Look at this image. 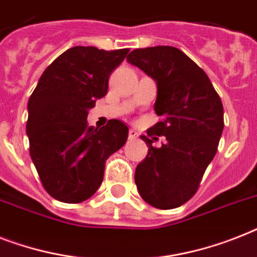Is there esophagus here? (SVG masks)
I'll list each match as a JSON object with an SVG mask.
<instances>
[{
	"label": "esophagus",
	"mask_w": 257,
	"mask_h": 257,
	"mask_svg": "<svg viewBox=\"0 0 257 257\" xmlns=\"http://www.w3.org/2000/svg\"><path fill=\"white\" fill-rule=\"evenodd\" d=\"M128 137H129V140L132 141V140H136L137 137H139V133H137V131H136V129H129Z\"/></svg>",
	"instance_id": "esophagus-1"
}]
</instances>
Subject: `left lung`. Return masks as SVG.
I'll list each match as a JSON object with an SVG mask.
<instances>
[{"instance_id":"obj_1","label":"left lung","mask_w":257,"mask_h":257,"mask_svg":"<svg viewBox=\"0 0 257 257\" xmlns=\"http://www.w3.org/2000/svg\"><path fill=\"white\" fill-rule=\"evenodd\" d=\"M126 60L157 81L154 110L162 118L147 133L167 137L156 148L151 143L158 138L141 136L149 149L136 168L135 182L153 207H179L197 193L218 150L224 126L222 100L206 72L176 47L136 49Z\"/></svg>"}]
</instances>
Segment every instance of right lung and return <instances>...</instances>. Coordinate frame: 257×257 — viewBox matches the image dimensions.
<instances>
[{"mask_svg": "<svg viewBox=\"0 0 257 257\" xmlns=\"http://www.w3.org/2000/svg\"><path fill=\"white\" fill-rule=\"evenodd\" d=\"M129 49L75 46L46 68L31 93L26 133L30 157L45 190L64 203H80L103 182L105 161L126 143L128 126L87 122L89 108L108 92L112 71Z\"/></svg>", "mask_w": 257, "mask_h": 257, "instance_id": "1", "label": "right lung"}]
</instances>
